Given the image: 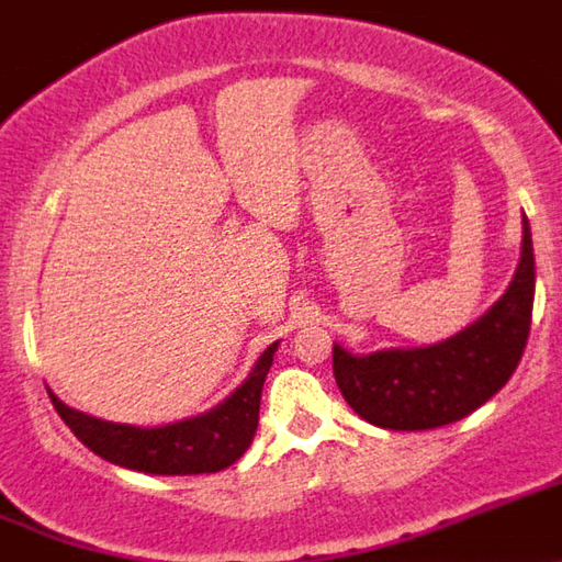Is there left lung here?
I'll use <instances>...</instances> for the list:
<instances>
[{
	"label": "left lung",
	"mask_w": 562,
	"mask_h": 562,
	"mask_svg": "<svg viewBox=\"0 0 562 562\" xmlns=\"http://www.w3.org/2000/svg\"><path fill=\"white\" fill-rule=\"evenodd\" d=\"M521 259L503 297L448 341L355 358L336 344L333 374L349 407L369 424L424 431L457 424L486 404L519 366L530 336L536 259L527 218Z\"/></svg>",
	"instance_id": "8db88e82"
}]
</instances>
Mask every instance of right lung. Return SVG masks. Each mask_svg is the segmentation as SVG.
<instances>
[{
    "instance_id": "right-lung-1",
    "label": "right lung",
    "mask_w": 562,
    "mask_h": 562,
    "mask_svg": "<svg viewBox=\"0 0 562 562\" xmlns=\"http://www.w3.org/2000/svg\"><path fill=\"white\" fill-rule=\"evenodd\" d=\"M279 344H270L257 360L248 380L210 413L160 429H136V426L109 424L85 413L65 407L52 391L54 409L68 424V429L98 453L100 459L120 468L149 472V475H199L218 472L235 464L251 446L259 426V402L262 385L273 366Z\"/></svg>"
}]
</instances>
